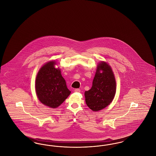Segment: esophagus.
Returning a JSON list of instances; mask_svg holds the SVG:
<instances>
[{"label":"esophagus","instance_id":"obj_1","mask_svg":"<svg viewBox=\"0 0 156 156\" xmlns=\"http://www.w3.org/2000/svg\"><path fill=\"white\" fill-rule=\"evenodd\" d=\"M75 92H80L81 90L80 89H75Z\"/></svg>","mask_w":156,"mask_h":156}]
</instances>
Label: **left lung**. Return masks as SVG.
<instances>
[{"mask_svg":"<svg viewBox=\"0 0 156 156\" xmlns=\"http://www.w3.org/2000/svg\"><path fill=\"white\" fill-rule=\"evenodd\" d=\"M115 94L116 81L111 68L102 62L98 66L92 88L85 92L86 104L92 111H100L111 103Z\"/></svg>","mask_w":156,"mask_h":156,"instance_id":"1","label":"left lung"}]
</instances>
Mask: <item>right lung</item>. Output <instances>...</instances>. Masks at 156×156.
<instances>
[{
  "label": "right lung",
  "instance_id": "1",
  "mask_svg": "<svg viewBox=\"0 0 156 156\" xmlns=\"http://www.w3.org/2000/svg\"><path fill=\"white\" fill-rule=\"evenodd\" d=\"M50 61L40 68L36 80V91L39 101L51 108H56L71 94L59 69Z\"/></svg>",
  "mask_w": 156,
  "mask_h": 156
}]
</instances>
